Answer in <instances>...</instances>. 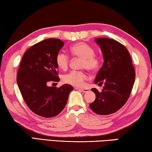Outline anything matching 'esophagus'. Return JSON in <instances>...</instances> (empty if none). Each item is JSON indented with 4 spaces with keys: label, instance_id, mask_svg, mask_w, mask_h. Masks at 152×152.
Segmentation results:
<instances>
[{
    "label": "esophagus",
    "instance_id": "1",
    "mask_svg": "<svg viewBox=\"0 0 152 152\" xmlns=\"http://www.w3.org/2000/svg\"><path fill=\"white\" fill-rule=\"evenodd\" d=\"M75 90H80V91H81V92H88V91H89V89H88V88H85V89H83V88H75Z\"/></svg>",
    "mask_w": 152,
    "mask_h": 152
}]
</instances>
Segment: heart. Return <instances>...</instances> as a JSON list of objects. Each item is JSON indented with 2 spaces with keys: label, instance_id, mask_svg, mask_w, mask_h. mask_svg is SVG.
<instances>
[{
  "label": "heart",
  "instance_id": "b5f03b06",
  "mask_svg": "<svg viewBox=\"0 0 152 152\" xmlns=\"http://www.w3.org/2000/svg\"><path fill=\"white\" fill-rule=\"evenodd\" d=\"M70 53L75 57L82 59L81 68L86 69L90 71H94L99 66L100 60L94 55V51L92 47L84 42H79L71 45L69 48ZM56 63L58 67L62 70H66L69 64V56L64 52H59L56 56ZM88 75L85 72L72 71L62 77L63 82L70 85L81 87L82 86Z\"/></svg>",
  "mask_w": 152,
  "mask_h": 152
}]
</instances>
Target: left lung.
<instances>
[{
	"instance_id": "left-lung-1",
	"label": "left lung",
	"mask_w": 152,
	"mask_h": 152,
	"mask_svg": "<svg viewBox=\"0 0 152 152\" xmlns=\"http://www.w3.org/2000/svg\"><path fill=\"white\" fill-rule=\"evenodd\" d=\"M95 41L101 49L104 62L94 83L104 86L102 92L92 88L96 99L90 107L94 113L106 115L118 111L126 102L134 83L135 71L130 53L122 44L108 38H97Z\"/></svg>"
}]
</instances>
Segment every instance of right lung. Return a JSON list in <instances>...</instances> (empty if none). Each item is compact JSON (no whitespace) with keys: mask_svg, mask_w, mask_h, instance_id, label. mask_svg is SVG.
Instances as JSON below:
<instances>
[{"mask_svg":"<svg viewBox=\"0 0 152 152\" xmlns=\"http://www.w3.org/2000/svg\"><path fill=\"white\" fill-rule=\"evenodd\" d=\"M64 46L58 39H48L34 44L23 56L18 71L17 83L21 94L30 110L43 118H53L66 106L73 87L64 84L50 87L58 82L56 56Z\"/></svg>","mask_w":152,"mask_h":152,"instance_id":"obj_1","label":"right lung"}]
</instances>
